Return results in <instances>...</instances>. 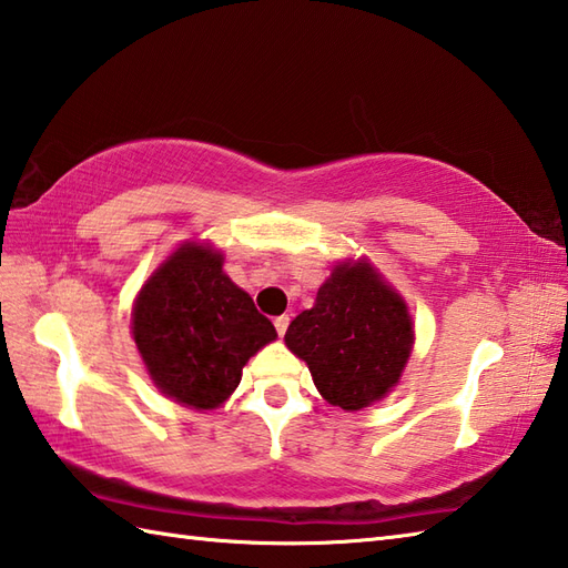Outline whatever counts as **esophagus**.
I'll return each mask as SVG.
<instances>
[{"mask_svg": "<svg viewBox=\"0 0 568 568\" xmlns=\"http://www.w3.org/2000/svg\"><path fill=\"white\" fill-rule=\"evenodd\" d=\"M273 324H275V329H277V334H285L287 332V324H291V317H287V315H281V317H275L273 320Z\"/></svg>", "mask_w": 568, "mask_h": 568, "instance_id": "1", "label": "esophagus"}]
</instances>
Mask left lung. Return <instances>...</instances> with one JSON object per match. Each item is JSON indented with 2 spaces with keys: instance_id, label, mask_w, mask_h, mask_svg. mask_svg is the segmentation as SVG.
<instances>
[{
  "instance_id": "1",
  "label": "left lung",
  "mask_w": 568,
  "mask_h": 568,
  "mask_svg": "<svg viewBox=\"0 0 568 568\" xmlns=\"http://www.w3.org/2000/svg\"><path fill=\"white\" fill-rule=\"evenodd\" d=\"M413 317L400 293L366 258L336 265L300 312L285 344L303 358L320 395L348 413L388 395L413 354Z\"/></svg>"
}]
</instances>
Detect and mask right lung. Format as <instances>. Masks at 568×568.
Segmentation results:
<instances>
[{"mask_svg": "<svg viewBox=\"0 0 568 568\" xmlns=\"http://www.w3.org/2000/svg\"><path fill=\"white\" fill-rule=\"evenodd\" d=\"M222 265V251L185 241L153 271L131 312L153 385L192 409L220 407L246 361L277 336Z\"/></svg>", "mask_w": 568, "mask_h": 568, "instance_id": "obj_1", "label": "right lung"}]
</instances>
